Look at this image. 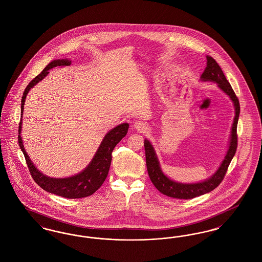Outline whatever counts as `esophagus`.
I'll use <instances>...</instances> for the list:
<instances>
[{"label": "esophagus", "instance_id": "obj_1", "mask_svg": "<svg viewBox=\"0 0 262 262\" xmlns=\"http://www.w3.org/2000/svg\"><path fill=\"white\" fill-rule=\"evenodd\" d=\"M134 127L139 133H145L147 130V125L140 120H137L134 123Z\"/></svg>", "mask_w": 262, "mask_h": 262}]
</instances>
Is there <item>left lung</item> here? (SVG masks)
I'll return each mask as SVG.
<instances>
[{
  "label": "left lung",
  "instance_id": "obj_1",
  "mask_svg": "<svg viewBox=\"0 0 262 262\" xmlns=\"http://www.w3.org/2000/svg\"><path fill=\"white\" fill-rule=\"evenodd\" d=\"M206 59H207V64L200 78L204 81L209 80V81L216 82L218 86L231 98L235 106L236 115H235L234 123L232 126L229 149L227 151L224 160L222 161V164L220 165L218 170L215 172V174H212V177H210L208 180L203 181L201 183H196V184H182V183H177L170 180L169 178H167L165 174H163L154 148L151 145L149 140L145 139L144 140L145 159H146V167H147V172L149 174L150 180L160 192H162L163 194L169 198L180 199V200H191L193 198L207 193L213 190L214 188H216L223 181L225 174L227 173L228 167L237 151V126L238 116H239V102L231 84L227 80L220 66L212 57L206 56Z\"/></svg>",
  "mask_w": 262,
  "mask_h": 262
}]
</instances>
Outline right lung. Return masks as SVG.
<instances>
[{"label": "right lung", "mask_w": 262, "mask_h": 262, "mask_svg": "<svg viewBox=\"0 0 262 262\" xmlns=\"http://www.w3.org/2000/svg\"><path fill=\"white\" fill-rule=\"evenodd\" d=\"M71 62H72L70 60H62V59L55 60L51 62L41 72L40 75L35 76L29 82V84L25 88L23 98H21V115L24 113L25 98L29 90L49 74V70L55 67L70 66ZM21 120L23 119H20L19 126H18V134H19L18 144L20 149L24 152L25 161L31 177L33 178V180L35 181L38 186L42 187L44 190L66 199L86 198L93 194L102 186V184L104 183L109 173V169L112 161L113 150L115 148V146L122 140V138L125 137L128 129V124L126 123L114 127L105 136L92 161L89 163V165L82 172L73 177L56 179V178H50L42 174L40 171H38L35 166L33 165V163L31 162V160L29 159L27 153L25 152V146L23 144V139L20 137L21 123H23Z\"/></svg>", "instance_id": "obj_1"}]
</instances>
